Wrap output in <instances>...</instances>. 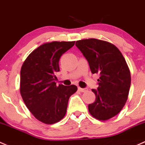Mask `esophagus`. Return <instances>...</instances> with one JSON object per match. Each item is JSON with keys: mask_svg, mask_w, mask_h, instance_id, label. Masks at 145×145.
Returning <instances> with one entry per match:
<instances>
[{"mask_svg": "<svg viewBox=\"0 0 145 145\" xmlns=\"http://www.w3.org/2000/svg\"><path fill=\"white\" fill-rule=\"evenodd\" d=\"M78 90L80 91L81 92H85L88 91V88H78Z\"/></svg>", "mask_w": 145, "mask_h": 145, "instance_id": "esophagus-1", "label": "esophagus"}]
</instances>
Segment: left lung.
<instances>
[{"mask_svg":"<svg viewBox=\"0 0 145 145\" xmlns=\"http://www.w3.org/2000/svg\"><path fill=\"white\" fill-rule=\"evenodd\" d=\"M76 46L89 63L92 74H99L96 96L89 112L99 120L117 115L124 106L131 86V74L124 56L112 44L97 39L76 41Z\"/></svg>","mask_w":145,"mask_h":145,"instance_id":"8db88e82","label":"left lung"}]
</instances>
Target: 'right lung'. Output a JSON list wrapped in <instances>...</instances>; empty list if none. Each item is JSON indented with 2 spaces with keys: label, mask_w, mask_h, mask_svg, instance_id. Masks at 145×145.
I'll list each match as a JSON object with an SVG mask.
<instances>
[{
  "label": "right lung",
  "mask_w": 145,
  "mask_h": 145,
  "mask_svg": "<svg viewBox=\"0 0 145 145\" xmlns=\"http://www.w3.org/2000/svg\"><path fill=\"white\" fill-rule=\"evenodd\" d=\"M75 42H52L41 45L24 61L21 69L20 92L25 106L39 121L53 124L67 112L69 97L77 91L74 85H56L55 74L59 60Z\"/></svg>",
  "instance_id": "right-lung-1"
}]
</instances>
